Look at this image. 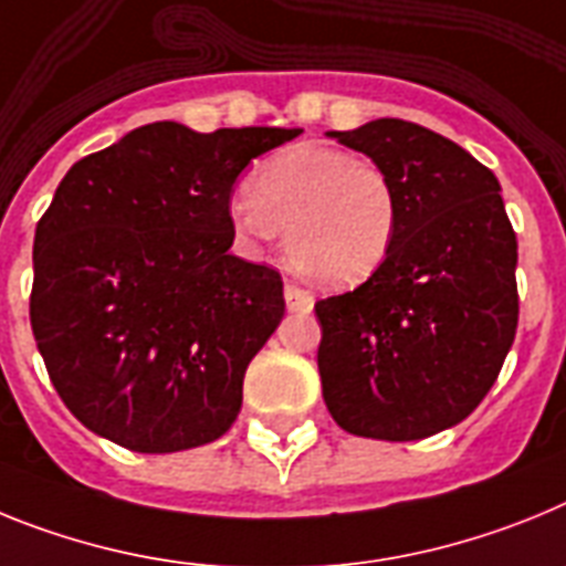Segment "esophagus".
Here are the masks:
<instances>
[{
  "label": "esophagus",
  "mask_w": 566,
  "mask_h": 566,
  "mask_svg": "<svg viewBox=\"0 0 566 566\" xmlns=\"http://www.w3.org/2000/svg\"><path fill=\"white\" fill-rule=\"evenodd\" d=\"M284 302H287V311L293 313H311L313 311V296L307 290H302L298 284H284Z\"/></svg>",
  "instance_id": "esophagus-1"
}]
</instances>
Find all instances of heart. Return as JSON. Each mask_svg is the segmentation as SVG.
<instances>
[{
  "instance_id": "1",
  "label": "heart",
  "mask_w": 566,
  "mask_h": 566,
  "mask_svg": "<svg viewBox=\"0 0 566 566\" xmlns=\"http://www.w3.org/2000/svg\"><path fill=\"white\" fill-rule=\"evenodd\" d=\"M230 219L250 242H270L284 230L287 262L304 279L356 287L390 255L399 196L376 161L304 142L255 170L250 193L230 201Z\"/></svg>"
}]
</instances>
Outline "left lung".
Instances as JSON below:
<instances>
[{"label": "left lung", "mask_w": 566, "mask_h": 566, "mask_svg": "<svg viewBox=\"0 0 566 566\" xmlns=\"http://www.w3.org/2000/svg\"><path fill=\"white\" fill-rule=\"evenodd\" d=\"M327 136L390 176L399 230L365 284L316 302L324 405L361 439H427L481 405L513 347L518 242L501 185L464 147L405 119Z\"/></svg>", "instance_id": "left-lung-1"}]
</instances>
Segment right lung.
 Segmentation results:
<instances>
[{
  "label": "right lung",
  "instance_id": "1",
  "mask_svg": "<svg viewBox=\"0 0 566 566\" xmlns=\"http://www.w3.org/2000/svg\"><path fill=\"white\" fill-rule=\"evenodd\" d=\"M298 127L154 122L78 159L33 239L31 327L87 430L136 453L216 441L284 316L282 276L230 255V193Z\"/></svg>",
  "mask_w": 566,
  "mask_h": 566
}]
</instances>
